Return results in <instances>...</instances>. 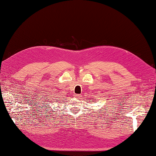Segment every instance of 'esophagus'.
Masks as SVG:
<instances>
[{
  "mask_svg": "<svg viewBox=\"0 0 156 156\" xmlns=\"http://www.w3.org/2000/svg\"><path fill=\"white\" fill-rule=\"evenodd\" d=\"M80 96H81L80 94H76V95H75V97H76V98H77V99H80Z\"/></svg>",
  "mask_w": 156,
  "mask_h": 156,
  "instance_id": "esophagus-1",
  "label": "esophagus"
}]
</instances>
